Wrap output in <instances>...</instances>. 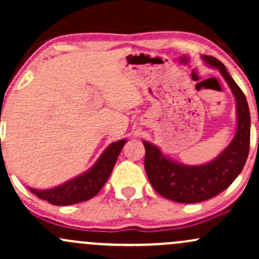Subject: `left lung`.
Returning a JSON list of instances; mask_svg holds the SVG:
<instances>
[{"mask_svg":"<svg viewBox=\"0 0 259 259\" xmlns=\"http://www.w3.org/2000/svg\"><path fill=\"white\" fill-rule=\"evenodd\" d=\"M219 69L236 100L237 129L233 141L214 160L203 165H184L165 158L158 147L144 141L145 169L153 189L163 197L179 203H197L227 190L241 173L249 151L251 117L245 95L219 59L203 56Z\"/></svg>","mask_w":259,"mask_h":259,"instance_id":"left-lung-1","label":"left lung"}]
</instances>
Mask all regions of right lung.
Masks as SVG:
<instances>
[{"instance_id": "1", "label": "right lung", "mask_w": 259, "mask_h": 259, "mask_svg": "<svg viewBox=\"0 0 259 259\" xmlns=\"http://www.w3.org/2000/svg\"><path fill=\"white\" fill-rule=\"evenodd\" d=\"M125 142L126 140H120L109 145L94 167L75 179L51 190L30 189V191L55 206H68L90 200L99 194L108 180Z\"/></svg>"}]
</instances>
